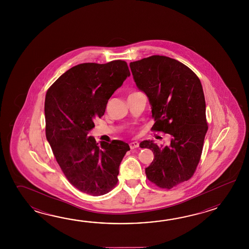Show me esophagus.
I'll use <instances>...</instances> for the list:
<instances>
[{
	"label": "esophagus",
	"mask_w": 249,
	"mask_h": 249,
	"mask_svg": "<svg viewBox=\"0 0 249 249\" xmlns=\"http://www.w3.org/2000/svg\"><path fill=\"white\" fill-rule=\"evenodd\" d=\"M130 148L133 149V148H139V142H132L129 143Z\"/></svg>",
	"instance_id": "1"
}]
</instances>
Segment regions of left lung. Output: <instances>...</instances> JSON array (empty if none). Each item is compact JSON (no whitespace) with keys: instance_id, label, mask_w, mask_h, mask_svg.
I'll return each mask as SVG.
<instances>
[{"instance_id":"obj_1","label":"left lung","mask_w":249,"mask_h":249,"mask_svg":"<svg viewBox=\"0 0 249 249\" xmlns=\"http://www.w3.org/2000/svg\"><path fill=\"white\" fill-rule=\"evenodd\" d=\"M138 89L148 97L155 124L153 131L171 135L168 146L143 141L151 149L152 163L145 172L148 180L162 189L188 180L201 157L207 132L206 101L200 80L184 64L154 55L130 63Z\"/></svg>"}]
</instances>
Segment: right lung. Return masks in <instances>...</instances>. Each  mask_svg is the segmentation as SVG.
Here are the masks:
<instances>
[{"instance_id":"1","label":"right lung","mask_w":249,"mask_h":249,"mask_svg":"<svg viewBox=\"0 0 249 249\" xmlns=\"http://www.w3.org/2000/svg\"><path fill=\"white\" fill-rule=\"evenodd\" d=\"M126 62L84 63L69 69L48 90L46 138L65 176L80 191L107 194L117 183L119 165L130 147L114 140L96 142L88 133L115 90L130 76Z\"/></svg>"}]
</instances>
